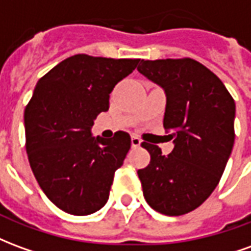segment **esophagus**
<instances>
[{
  "instance_id": "34e87169",
  "label": "esophagus",
  "mask_w": 251,
  "mask_h": 251,
  "mask_svg": "<svg viewBox=\"0 0 251 251\" xmlns=\"http://www.w3.org/2000/svg\"><path fill=\"white\" fill-rule=\"evenodd\" d=\"M140 145H141V138H138L137 136L131 137V147L138 148Z\"/></svg>"
}]
</instances>
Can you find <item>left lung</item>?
<instances>
[{"label":"left lung","mask_w":251,"mask_h":251,"mask_svg":"<svg viewBox=\"0 0 251 251\" xmlns=\"http://www.w3.org/2000/svg\"><path fill=\"white\" fill-rule=\"evenodd\" d=\"M138 72L163 88V125L174 151L142 142L151 154L138 169L142 192L153 210L179 216L194 211L219 183L234 145L235 102L215 74L194 59L141 60Z\"/></svg>","instance_id":"8db88e82"}]
</instances>
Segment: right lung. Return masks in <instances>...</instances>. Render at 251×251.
<instances>
[{
	"label": "right lung",
	"instance_id": "obj_1",
	"mask_svg": "<svg viewBox=\"0 0 251 251\" xmlns=\"http://www.w3.org/2000/svg\"><path fill=\"white\" fill-rule=\"evenodd\" d=\"M140 59L75 55L37 82L24 111L26 153L37 183L53 204L72 215H90L109 199L114 174L131 140L94 137L97 115L109 110L115 84Z\"/></svg>",
	"mask_w": 251,
	"mask_h": 251
}]
</instances>
